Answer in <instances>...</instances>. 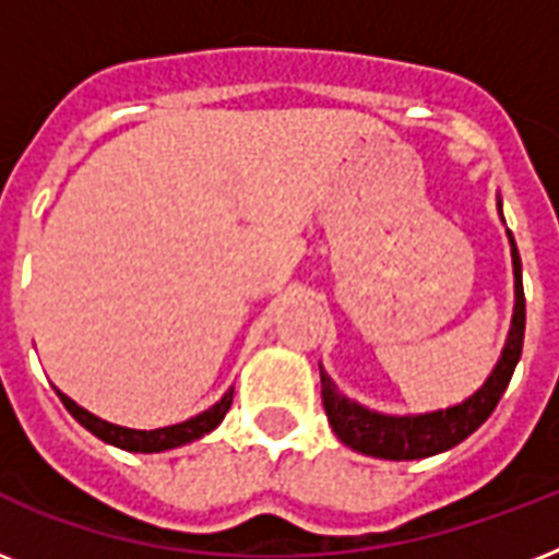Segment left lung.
Here are the masks:
<instances>
[{
    "label": "left lung",
    "instance_id": "8db88e82",
    "mask_svg": "<svg viewBox=\"0 0 559 559\" xmlns=\"http://www.w3.org/2000/svg\"><path fill=\"white\" fill-rule=\"evenodd\" d=\"M513 243V240H511ZM513 278H516V307L508 342H504L502 359L487 377V382L464 400L461 406L429 412V415H377L359 403L348 400L336 391L331 377L322 371V403L331 420L333 432L340 435L342 443L350 450L389 461H415L429 459L443 450H452L455 443L476 432L487 417L493 415L496 403L502 400L504 389L513 377V368L522 357V340H525V293H522V261L513 243Z\"/></svg>",
    "mask_w": 559,
    "mask_h": 559
}]
</instances>
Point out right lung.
<instances>
[{
    "label": "right lung",
    "mask_w": 559,
    "mask_h": 559,
    "mask_svg": "<svg viewBox=\"0 0 559 559\" xmlns=\"http://www.w3.org/2000/svg\"><path fill=\"white\" fill-rule=\"evenodd\" d=\"M60 394V391H57ZM231 394L235 389L226 391L219 403L209 408V412H202V415L191 417L186 424L177 426H165V429H124V426L107 424V420H100V417L90 415L86 408H81L74 400H69L66 394H60L63 400V406L69 408V415L78 420L81 426H86L92 435H98L100 441L112 443V447H121L127 452H162V450H174V447H182V443H191L202 435H209L214 426L226 417V412L231 408Z\"/></svg>",
    "instance_id": "right-lung-1"
}]
</instances>
